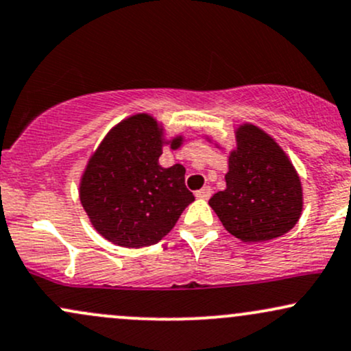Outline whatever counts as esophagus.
Wrapping results in <instances>:
<instances>
[{
	"mask_svg": "<svg viewBox=\"0 0 351 351\" xmlns=\"http://www.w3.org/2000/svg\"><path fill=\"white\" fill-rule=\"evenodd\" d=\"M211 193H213L211 188H209V186H203V188L198 189V191L195 193V196H196V198H198V199H208L209 196H211Z\"/></svg>",
	"mask_w": 351,
	"mask_h": 351,
	"instance_id": "34e87169",
	"label": "esophagus"
}]
</instances>
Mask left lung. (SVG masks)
<instances>
[{
  "label": "left lung",
  "instance_id": "obj_1",
  "mask_svg": "<svg viewBox=\"0 0 351 351\" xmlns=\"http://www.w3.org/2000/svg\"><path fill=\"white\" fill-rule=\"evenodd\" d=\"M226 189L209 199L226 231L243 243H264L295 226L304 208L300 176L280 145L252 123L234 130Z\"/></svg>",
  "mask_w": 351,
  "mask_h": 351
}]
</instances>
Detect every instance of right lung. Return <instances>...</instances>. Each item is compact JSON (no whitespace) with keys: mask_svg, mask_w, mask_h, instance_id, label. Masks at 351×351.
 I'll return each mask as SVG.
<instances>
[{"mask_svg":"<svg viewBox=\"0 0 351 351\" xmlns=\"http://www.w3.org/2000/svg\"><path fill=\"white\" fill-rule=\"evenodd\" d=\"M183 135L165 138L155 117L123 119L92 153L80 176L79 198L92 226L112 244L138 249L156 244L175 228L195 196L184 186L183 165L158 163L165 145L181 147Z\"/></svg>","mask_w":351,"mask_h":351,"instance_id":"add662e5","label":"right lung"}]
</instances>
